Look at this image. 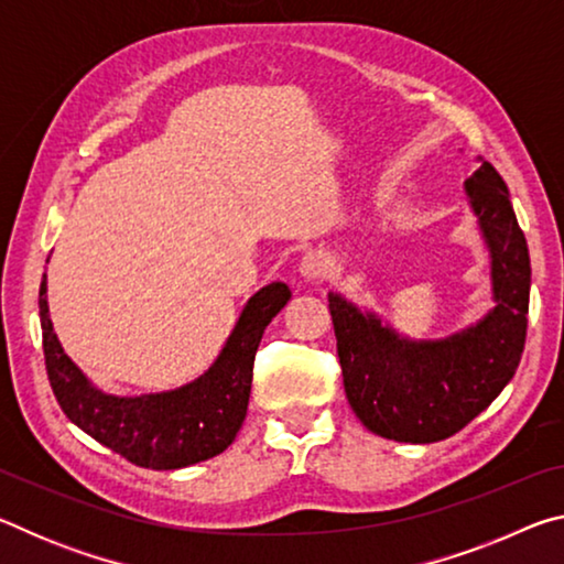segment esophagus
I'll return each instance as SVG.
<instances>
[{
	"mask_svg": "<svg viewBox=\"0 0 564 564\" xmlns=\"http://www.w3.org/2000/svg\"><path fill=\"white\" fill-rule=\"evenodd\" d=\"M299 273L303 275L305 281H321L328 279L330 273V259L326 253L321 251H308L299 263Z\"/></svg>",
	"mask_w": 564,
	"mask_h": 564,
	"instance_id": "obj_1",
	"label": "esophagus"
}]
</instances>
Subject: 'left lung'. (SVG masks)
Masks as SVG:
<instances>
[{"label": "left lung", "instance_id": "left-lung-1", "mask_svg": "<svg viewBox=\"0 0 564 564\" xmlns=\"http://www.w3.org/2000/svg\"><path fill=\"white\" fill-rule=\"evenodd\" d=\"M463 194L490 261L495 305L482 318L445 338L417 340L376 311L328 293L348 403L370 433L388 441L437 443L463 431L502 393L522 356L530 253L510 191L480 161Z\"/></svg>", "mask_w": 564, "mask_h": 564}]
</instances>
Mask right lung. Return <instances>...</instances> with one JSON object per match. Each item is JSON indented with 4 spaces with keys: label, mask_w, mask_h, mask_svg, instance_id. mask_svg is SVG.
<instances>
[{
    "label": "right lung",
    "mask_w": 564,
    "mask_h": 564,
    "mask_svg": "<svg viewBox=\"0 0 564 564\" xmlns=\"http://www.w3.org/2000/svg\"><path fill=\"white\" fill-rule=\"evenodd\" d=\"M289 299L291 289L283 281L256 291L212 366L188 383L159 393L117 395L101 390L66 356L50 316L44 273L40 321L52 390L76 427L133 465L178 470L208 460L224 453L241 431L251 395L256 350L265 326L279 316Z\"/></svg>",
    "instance_id": "right-lung-1"
}]
</instances>
